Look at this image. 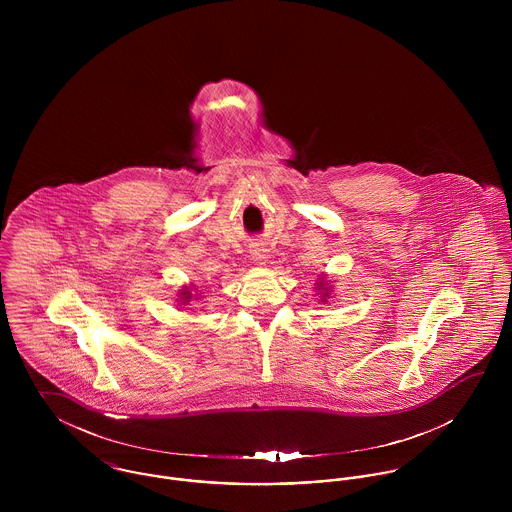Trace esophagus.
<instances>
[{
  "label": "esophagus",
  "instance_id": "1",
  "mask_svg": "<svg viewBox=\"0 0 512 512\" xmlns=\"http://www.w3.org/2000/svg\"><path fill=\"white\" fill-rule=\"evenodd\" d=\"M252 258L254 260H264L266 254H264V250H252Z\"/></svg>",
  "mask_w": 512,
  "mask_h": 512
}]
</instances>
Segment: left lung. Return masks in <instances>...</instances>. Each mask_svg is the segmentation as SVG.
Returning <instances> with one entry per match:
<instances>
[{
  "mask_svg": "<svg viewBox=\"0 0 512 512\" xmlns=\"http://www.w3.org/2000/svg\"><path fill=\"white\" fill-rule=\"evenodd\" d=\"M321 290H323V284H321ZM323 292H325V290H323ZM325 295H327V293H325Z\"/></svg>",
  "mask_w": 512,
  "mask_h": 512,
  "instance_id": "left-lung-1",
  "label": "left lung"
}]
</instances>
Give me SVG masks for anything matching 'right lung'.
I'll return each instance as SVG.
<instances>
[{
	"label": "right lung",
	"instance_id": "add662e5",
	"mask_svg": "<svg viewBox=\"0 0 512 512\" xmlns=\"http://www.w3.org/2000/svg\"><path fill=\"white\" fill-rule=\"evenodd\" d=\"M181 295H183V297H181V299H183V303H187V301H189V299L193 297V293H191V290H183V293H181Z\"/></svg>",
	"mask_w": 512,
	"mask_h": 512
}]
</instances>
